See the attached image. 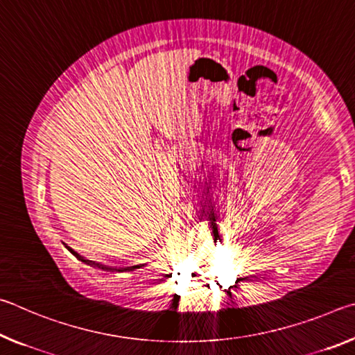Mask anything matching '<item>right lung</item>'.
Here are the masks:
<instances>
[{"label":"right lung","instance_id":"1","mask_svg":"<svg viewBox=\"0 0 355 355\" xmlns=\"http://www.w3.org/2000/svg\"><path fill=\"white\" fill-rule=\"evenodd\" d=\"M65 248H67V245H65ZM71 254H73L76 258H80L81 261H84V263H87V264H92V266H95V268H98V269H105V271H135V269H137V268H141V266H131V268H123V269H116V268H107V266H103V264H100V263H94V261H91V260H84L83 257H80L76 254L75 250H71L70 248H67Z\"/></svg>","mask_w":355,"mask_h":355}]
</instances>
